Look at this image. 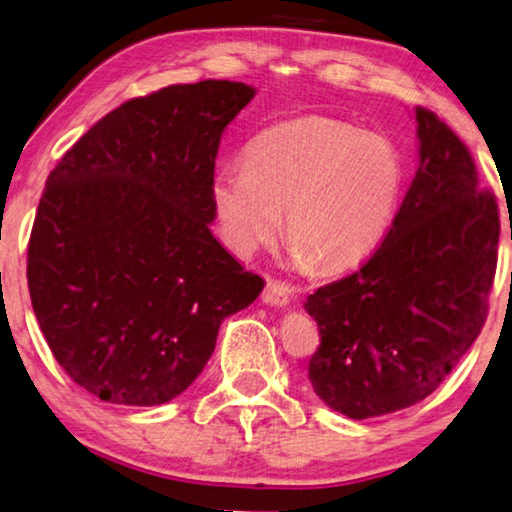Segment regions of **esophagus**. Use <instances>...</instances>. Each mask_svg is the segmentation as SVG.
<instances>
[{"label": "esophagus", "instance_id": "34e87169", "mask_svg": "<svg viewBox=\"0 0 512 512\" xmlns=\"http://www.w3.org/2000/svg\"><path fill=\"white\" fill-rule=\"evenodd\" d=\"M289 296H291L289 285H285V282L280 280H269L264 287L262 300L271 307H285L289 303Z\"/></svg>", "mask_w": 512, "mask_h": 512}]
</instances>
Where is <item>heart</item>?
<instances>
[{
	"instance_id": "obj_1",
	"label": "heart",
	"mask_w": 512,
	"mask_h": 512,
	"mask_svg": "<svg viewBox=\"0 0 512 512\" xmlns=\"http://www.w3.org/2000/svg\"><path fill=\"white\" fill-rule=\"evenodd\" d=\"M405 168L385 136L330 118H300L253 139L246 164L212 182L225 241L250 255L280 234L298 264L342 271L376 250L399 212Z\"/></svg>"
}]
</instances>
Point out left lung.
Instances as JSON below:
<instances>
[{"label":"left lung","mask_w":512,"mask_h":512,"mask_svg":"<svg viewBox=\"0 0 512 512\" xmlns=\"http://www.w3.org/2000/svg\"><path fill=\"white\" fill-rule=\"evenodd\" d=\"M419 168L392 230L358 271L319 287L305 310L321 344L319 399L351 419L410 408L476 342L497 273L499 205L453 129L417 107Z\"/></svg>","instance_id":"1"}]
</instances>
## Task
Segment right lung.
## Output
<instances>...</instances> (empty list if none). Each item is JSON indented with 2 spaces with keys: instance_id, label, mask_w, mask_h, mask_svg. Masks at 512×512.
<instances>
[{
  "instance_id": "obj_1",
  "label": "right lung",
  "mask_w": 512,
  "mask_h": 512,
  "mask_svg": "<svg viewBox=\"0 0 512 512\" xmlns=\"http://www.w3.org/2000/svg\"><path fill=\"white\" fill-rule=\"evenodd\" d=\"M253 97L227 79L134 97L47 177L27 250L31 305L56 362L97 399H175L225 316L264 289L209 230L218 143Z\"/></svg>"
}]
</instances>
